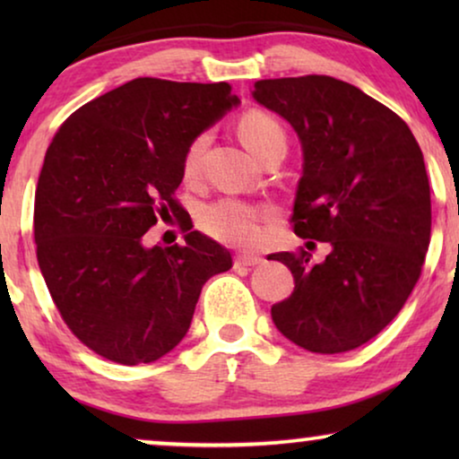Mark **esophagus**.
Here are the masks:
<instances>
[{
  "instance_id": "1",
  "label": "esophagus",
  "mask_w": 459,
  "mask_h": 459,
  "mask_svg": "<svg viewBox=\"0 0 459 459\" xmlns=\"http://www.w3.org/2000/svg\"><path fill=\"white\" fill-rule=\"evenodd\" d=\"M263 263V256H256V255H238L236 256V267H255V265H261Z\"/></svg>"
}]
</instances>
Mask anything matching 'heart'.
<instances>
[{
	"label": "heart",
	"mask_w": 459,
	"mask_h": 459,
	"mask_svg": "<svg viewBox=\"0 0 459 459\" xmlns=\"http://www.w3.org/2000/svg\"><path fill=\"white\" fill-rule=\"evenodd\" d=\"M238 135L256 159H261L273 146H286V131L273 115L253 108L238 118ZM209 137L200 134L187 143L181 171L186 179H194L200 171V162ZM200 230L219 242L234 247H250L261 238V212L253 204L236 198H221L206 204L198 215Z\"/></svg>",
	"instance_id": "1"
}]
</instances>
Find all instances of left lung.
<instances>
[{
	"label": "left lung",
	"instance_id": "obj_1",
	"mask_svg": "<svg viewBox=\"0 0 459 459\" xmlns=\"http://www.w3.org/2000/svg\"><path fill=\"white\" fill-rule=\"evenodd\" d=\"M255 100L292 125L305 165L294 234L328 242L316 263L299 248L273 253L294 290L272 307L273 324L311 353L353 351L385 330L420 280L430 244L424 156L391 108L328 74L261 79Z\"/></svg>",
	"mask_w": 459,
	"mask_h": 459
}]
</instances>
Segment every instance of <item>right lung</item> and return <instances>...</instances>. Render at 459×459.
I'll return each instance as SVG.
<instances>
[{
    "instance_id": "obj_1",
    "label": "right lung",
    "mask_w": 459,
    "mask_h": 459,
    "mask_svg": "<svg viewBox=\"0 0 459 459\" xmlns=\"http://www.w3.org/2000/svg\"><path fill=\"white\" fill-rule=\"evenodd\" d=\"M234 104L230 83L140 77L56 131L35 190L37 261L68 330L104 359H160L186 336L204 281L231 267L200 231L167 248H146L143 234L184 212L187 143Z\"/></svg>"
}]
</instances>
